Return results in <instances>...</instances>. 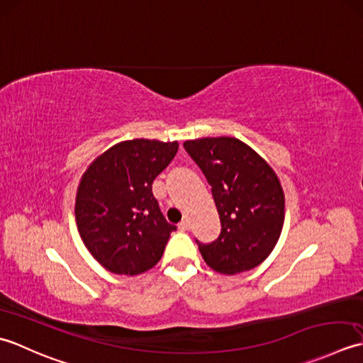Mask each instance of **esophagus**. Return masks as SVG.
<instances>
[{"mask_svg":"<svg viewBox=\"0 0 363 363\" xmlns=\"http://www.w3.org/2000/svg\"><path fill=\"white\" fill-rule=\"evenodd\" d=\"M179 228H180V230H189V228H191V223H189V219H183L182 223L179 224Z\"/></svg>","mask_w":363,"mask_h":363,"instance_id":"34e87169","label":"esophagus"}]
</instances>
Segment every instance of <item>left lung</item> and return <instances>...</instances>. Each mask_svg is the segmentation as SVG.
I'll return each instance as SVG.
<instances>
[{"label":"left lung","instance_id":"1","mask_svg":"<svg viewBox=\"0 0 363 363\" xmlns=\"http://www.w3.org/2000/svg\"><path fill=\"white\" fill-rule=\"evenodd\" d=\"M184 149L211 184L220 235L199 242L205 263L220 274L254 269L269 257L285 220V194L269 162L242 140L219 136L191 139Z\"/></svg>","mask_w":363,"mask_h":363}]
</instances>
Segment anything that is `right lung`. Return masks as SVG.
Instances as JSON below:
<instances>
[{"label":"right lung","instance_id":"obj_1","mask_svg":"<svg viewBox=\"0 0 363 363\" xmlns=\"http://www.w3.org/2000/svg\"><path fill=\"white\" fill-rule=\"evenodd\" d=\"M177 150V140H122L99 155L81 175L75 197L78 233L109 272L136 276L162 257L177 227L160 211L152 183Z\"/></svg>","mask_w":363,"mask_h":363}]
</instances>
